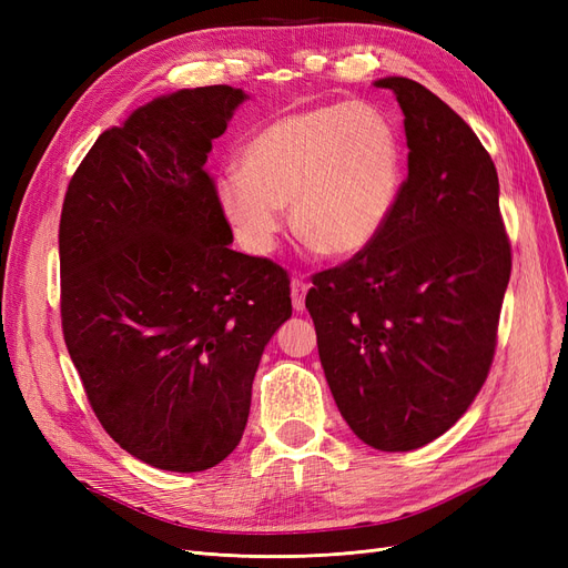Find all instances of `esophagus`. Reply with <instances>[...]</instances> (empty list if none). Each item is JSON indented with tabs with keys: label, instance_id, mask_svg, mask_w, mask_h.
Here are the masks:
<instances>
[{
	"label": "esophagus",
	"instance_id": "esophagus-1",
	"mask_svg": "<svg viewBox=\"0 0 568 568\" xmlns=\"http://www.w3.org/2000/svg\"><path fill=\"white\" fill-rule=\"evenodd\" d=\"M307 288H311V284H307V282H303V280H298V277L291 280V301H294V311H296V313H303Z\"/></svg>",
	"mask_w": 568,
	"mask_h": 568
}]
</instances>
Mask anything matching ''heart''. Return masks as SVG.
<instances>
[{
	"instance_id": "1",
	"label": "heart",
	"mask_w": 568,
	"mask_h": 568,
	"mask_svg": "<svg viewBox=\"0 0 568 568\" xmlns=\"http://www.w3.org/2000/svg\"><path fill=\"white\" fill-rule=\"evenodd\" d=\"M400 142L367 104H332L286 113L257 130L239 153V173L215 194L248 251L270 253L291 205V227L329 257L367 248L400 192Z\"/></svg>"
}]
</instances>
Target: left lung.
<instances>
[{
  "instance_id": "left-lung-1",
  "label": "left lung",
  "mask_w": 568,
  "mask_h": 568,
  "mask_svg": "<svg viewBox=\"0 0 568 568\" xmlns=\"http://www.w3.org/2000/svg\"><path fill=\"white\" fill-rule=\"evenodd\" d=\"M405 113L407 180L374 242L313 274L305 307L341 417L384 453L443 436L493 365L511 272L497 170L424 84L384 78Z\"/></svg>"
}]
</instances>
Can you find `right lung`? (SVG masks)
<instances>
[{
    "instance_id": "obj_1",
    "label": "right lung",
    "mask_w": 568,
    "mask_h": 568,
    "mask_svg": "<svg viewBox=\"0 0 568 568\" xmlns=\"http://www.w3.org/2000/svg\"><path fill=\"white\" fill-rule=\"evenodd\" d=\"M244 99L211 84L149 101L99 134L63 199L68 353L106 434L165 471L236 448L261 355L291 317L286 270L230 248L205 173Z\"/></svg>"
}]
</instances>
